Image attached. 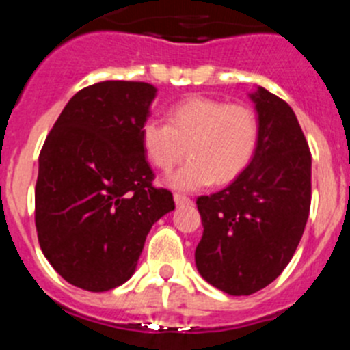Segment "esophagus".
<instances>
[{"label":"esophagus","instance_id":"obj_1","mask_svg":"<svg viewBox=\"0 0 350 350\" xmlns=\"http://www.w3.org/2000/svg\"><path fill=\"white\" fill-rule=\"evenodd\" d=\"M173 200H175V205L177 206H185V205H191V198L184 196V194H173Z\"/></svg>","mask_w":350,"mask_h":350}]
</instances>
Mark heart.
<instances>
[{
  "label": "heart",
  "mask_w": 350,
  "mask_h": 350,
  "mask_svg": "<svg viewBox=\"0 0 350 350\" xmlns=\"http://www.w3.org/2000/svg\"><path fill=\"white\" fill-rule=\"evenodd\" d=\"M142 147L156 168L170 172L185 156L191 159L166 182L180 191L230 184L254 157L259 142V117L242 103L193 96L168 112V124L148 119L140 131Z\"/></svg>",
  "instance_id": "obj_1"
}]
</instances>
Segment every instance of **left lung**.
Listing matches in <instances>:
<instances>
[{
  "label": "left lung",
  "instance_id": "8db88e82",
  "mask_svg": "<svg viewBox=\"0 0 350 350\" xmlns=\"http://www.w3.org/2000/svg\"><path fill=\"white\" fill-rule=\"evenodd\" d=\"M249 98L259 117L254 157L228 187L196 202V268L231 296L252 295L282 273L310 212L312 156L293 108L265 88Z\"/></svg>",
  "mask_w": 350,
  "mask_h": 350
}]
</instances>
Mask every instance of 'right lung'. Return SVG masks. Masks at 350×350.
<instances>
[{
  "instance_id": "add662e5",
  "label": "right lung",
  "mask_w": 350,
  "mask_h": 350,
  "mask_svg": "<svg viewBox=\"0 0 350 350\" xmlns=\"http://www.w3.org/2000/svg\"><path fill=\"white\" fill-rule=\"evenodd\" d=\"M157 89L107 80L77 92L38 159L35 222L66 282L103 293L131 279L154 222L175 208L154 187L140 131Z\"/></svg>"
}]
</instances>
